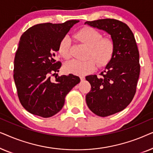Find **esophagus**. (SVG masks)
<instances>
[{
  "label": "esophagus",
  "mask_w": 153,
  "mask_h": 153,
  "mask_svg": "<svg viewBox=\"0 0 153 153\" xmlns=\"http://www.w3.org/2000/svg\"><path fill=\"white\" fill-rule=\"evenodd\" d=\"M80 79H81V81H83L85 79V77L84 76H80Z\"/></svg>",
  "instance_id": "obj_1"
}]
</instances>
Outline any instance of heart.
<instances>
[{
	"label": "heart",
	"mask_w": 153,
	"mask_h": 153,
	"mask_svg": "<svg viewBox=\"0 0 153 153\" xmlns=\"http://www.w3.org/2000/svg\"><path fill=\"white\" fill-rule=\"evenodd\" d=\"M76 37L81 42L89 47L88 57H93L98 65L104 66L111 59L114 52V43L111 39L103 37L99 30L92 27H85L79 31ZM70 39L68 35L60 42L58 51L65 58L70 57ZM96 68V62L93 58H89L85 61L72 60L67 62L64 70L69 74L84 75L91 73Z\"/></svg>",
	"instance_id": "heart-1"
}]
</instances>
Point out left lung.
<instances>
[{"label": "left lung", "mask_w": 153, "mask_h": 153, "mask_svg": "<svg viewBox=\"0 0 153 153\" xmlns=\"http://www.w3.org/2000/svg\"><path fill=\"white\" fill-rule=\"evenodd\" d=\"M85 24L106 31L114 43V54L102 76H85L91 85L85 96L88 106L97 116H108L123 111L134 98L140 74L139 50L133 33L120 21L104 19Z\"/></svg>", "instance_id": "left-lung-1"}]
</instances>
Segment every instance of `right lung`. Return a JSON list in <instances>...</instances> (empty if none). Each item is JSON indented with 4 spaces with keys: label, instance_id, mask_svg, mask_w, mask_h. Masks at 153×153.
Masks as SVG:
<instances>
[{
    "label": "right lung",
    "instance_id": "obj_1",
    "mask_svg": "<svg viewBox=\"0 0 153 153\" xmlns=\"http://www.w3.org/2000/svg\"><path fill=\"white\" fill-rule=\"evenodd\" d=\"M79 22L37 24L21 37L14 60V80L21 104L30 114L54 116L62 109L67 94L80 82L72 74L58 76L62 64L54 59L60 42Z\"/></svg>",
    "mask_w": 153,
    "mask_h": 153
}]
</instances>
